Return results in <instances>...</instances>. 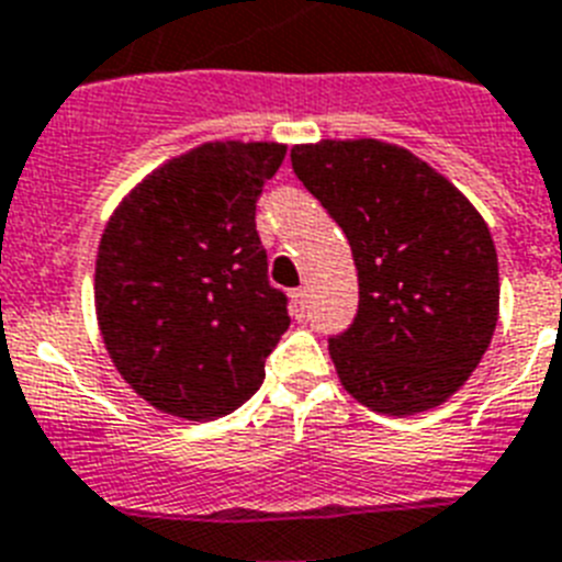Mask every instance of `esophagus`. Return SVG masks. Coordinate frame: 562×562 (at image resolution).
<instances>
[{
  "mask_svg": "<svg viewBox=\"0 0 562 562\" xmlns=\"http://www.w3.org/2000/svg\"><path fill=\"white\" fill-rule=\"evenodd\" d=\"M290 299H292V313H295L301 318V315H304V304H307V292L295 290L290 295Z\"/></svg>",
  "mask_w": 562,
  "mask_h": 562,
  "instance_id": "esophagus-1",
  "label": "esophagus"
}]
</instances>
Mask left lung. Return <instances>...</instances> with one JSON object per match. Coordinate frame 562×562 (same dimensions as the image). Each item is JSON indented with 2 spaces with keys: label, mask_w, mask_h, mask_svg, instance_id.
<instances>
[{
  "label": "left lung",
  "mask_w": 562,
  "mask_h": 562,
  "mask_svg": "<svg viewBox=\"0 0 562 562\" xmlns=\"http://www.w3.org/2000/svg\"><path fill=\"white\" fill-rule=\"evenodd\" d=\"M290 160L353 249L359 313L330 338L345 391L387 416L442 405L497 327L488 224L451 180L393 143H304Z\"/></svg>",
  "instance_id": "left-lung-1"
}]
</instances>
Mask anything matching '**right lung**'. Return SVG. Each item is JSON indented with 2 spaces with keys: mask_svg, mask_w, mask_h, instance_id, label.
<instances>
[{
  "mask_svg": "<svg viewBox=\"0 0 562 562\" xmlns=\"http://www.w3.org/2000/svg\"><path fill=\"white\" fill-rule=\"evenodd\" d=\"M284 155L281 143H203L140 180L105 224L97 324L120 375L164 414H232L290 327L255 229Z\"/></svg>",
  "mask_w": 562,
  "mask_h": 562,
  "instance_id": "obj_1",
  "label": "right lung"
}]
</instances>
